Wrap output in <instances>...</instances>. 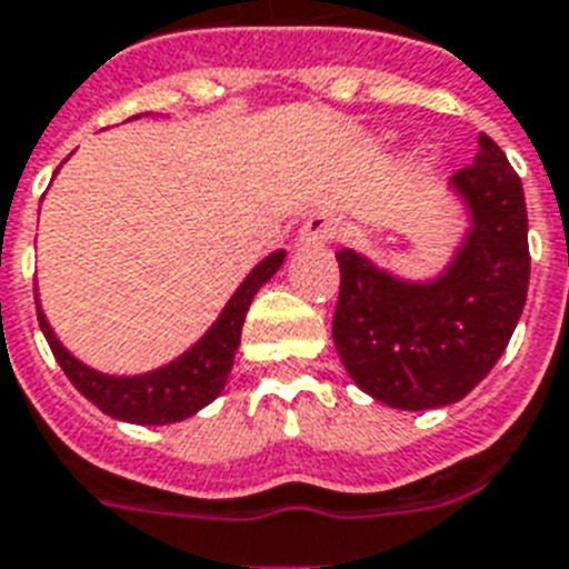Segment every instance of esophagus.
Returning a JSON list of instances; mask_svg holds the SVG:
<instances>
[{"label": "esophagus", "mask_w": 569, "mask_h": 569, "mask_svg": "<svg viewBox=\"0 0 569 569\" xmlns=\"http://www.w3.org/2000/svg\"><path fill=\"white\" fill-rule=\"evenodd\" d=\"M340 227L342 220L337 214H331V211H317V214L305 220L302 229H299V238L305 243H328L340 234Z\"/></svg>", "instance_id": "obj_1"}]
</instances>
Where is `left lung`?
<instances>
[{"instance_id":"8db88e82","label":"left lung","mask_w":569,"mask_h":569,"mask_svg":"<svg viewBox=\"0 0 569 569\" xmlns=\"http://www.w3.org/2000/svg\"><path fill=\"white\" fill-rule=\"evenodd\" d=\"M473 229L433 284H407L340 250L337 351L366 396L398 410L445 407L471 392L500 360L529 288L527 203L518 171L491 136L453 173Z\"/></svg>"}]
</instances>
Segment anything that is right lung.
Listing matches in <instances>:
<instances>
[{
	"label": "right lung",
	"mask_w": 569,
	"mask_h": 569,
	"mask_svg": "<svg viewBox=\"0 0 569 569\" xmlns=\"http://www.w3.org/2000/svg\"><path fill=\"white\" fill-rule=\"evenodd\" d=\"M281 261H284L281 250L267 256L243 279L241 288L234 290V296L229 299L218 322L206 331L203 340L191 346L182 358L162 366L157 372L136 375V378H112V375L89 369L81 360H74L60 346L58 337L51 335L40 305H37V319H40L42 335L49 340L51 355L66 372V378L72 380L78 392L96 403L98 410H104L112 419L130 421V425H171V421L189 419L220 396V389L229 378V369H232L234 349L241 342L243 317L250 311L252 296L279 270Z\"/></svg>",
	"instance_id": "add662e5"
}]
</instances>
